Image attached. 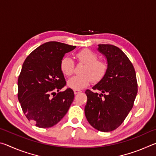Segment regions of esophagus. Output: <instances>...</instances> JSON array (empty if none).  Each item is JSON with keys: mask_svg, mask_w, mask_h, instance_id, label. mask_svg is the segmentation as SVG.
Wrapping results in <instances>:
<instances>
[{"mask_svg": "<svg viewBox=\"0 0 156 156\" xmlns=\"http://www.w3.org/2000/svg\"><path fill=\"white\" fill-rule=\"evenodd\" d=\"M73 92H74L75 94H80L81 91L80 90H74V91H73Z\"/></svg>", "mask_w": 156, "mask_h": 156, "instance_id": "obj_1", "label": "esophagus"}]
</instances>
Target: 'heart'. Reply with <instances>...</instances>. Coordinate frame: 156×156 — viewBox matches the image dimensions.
<instances>
[{
	"label": "heart",
	"instance_id": "b5f03b06",
	"mask_svg": "<svg viewBox=\"0 0 156 156\" xmlns=\"http://www.w3.org/2000/svg\"><path fill=\"white\" fill-rule=\"evenodd\" d=\"M78 62L84 65L81 70L82 74L76 75L71 78L67 82V85L75 90H80L92 81L98 83L105 77L107 71L106 63L98 60L97 55L88 49H84L76 54ZM60 68L65 76H69L74 72L75 63L71 58L65 56L61 60Z\"/></svg>",
	"mask_w": 156,
	"mask_h": 156
}]
</instances>
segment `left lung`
<instances>
[{
	"label": "left lung",
	"instance_id": "8db88e82",
	"mask_svg": "<svg viewBox=\"0 0 156 156\" xmlns=\"http://www.w3.org/2000/svg\"><path fill=\"white\" fill-rule=\"evenodd\" d=\"M98 51L107 60L105 77L93 87L94 93L85 91L87 102L84 113L89 123L97 130H115L125 120L133 106L138 93L136 74L130 60L122 50L112 44H98Z\"/></svg>",
	"mask_w": 156,
	"mask_h": 156
}]
</instances>
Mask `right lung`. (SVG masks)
Instances as JSON below:
<instances>
[{"label":"right lung","instance_id":"obj_1","mask_svg":"<svg viewBox=\"0 0 156 156\" xmlns=\"http://www.w3.org/2000/svg\"><path fill=\"white\" fill-rule=\"evenodd\" d=\"M75 48L59 42H47L34 49L23 62L18 79V98L26 118L38 127L56 125L72 103V89L59 92L66 85L60 63L65 54Z\"/></svg>","mask_w":156,"mask_h":156}]
</instances>
